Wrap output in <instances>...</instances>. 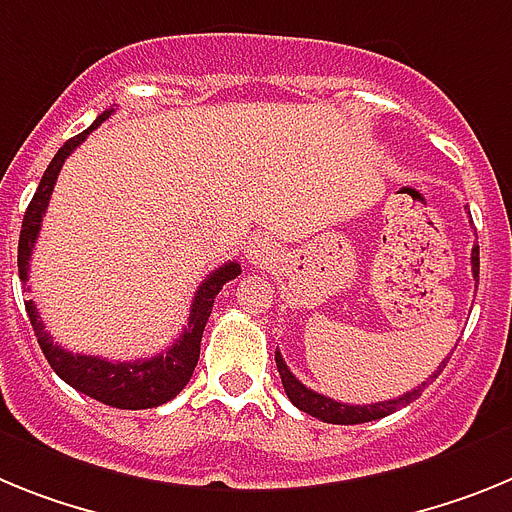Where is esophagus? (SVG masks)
I'll use <instances>...</instances> for the list:
<instances>
[{
  "mask_svg": "<svg viewBox=\"0 0 512 512\" xmlns=\"http://www.w3.org/2000/svg\"><path fill=\"white\" fill-rule=\"evenodd\" d=\"M247 255H250V262H255V265H270V262L275 260L273 239L255 237L250 242V250H247Z\"/></svg>",
  "mask_w": 512,
  "mask_h": 512,
  "instance_id": "1",
  "label": "esophagus"
}]
</instances>
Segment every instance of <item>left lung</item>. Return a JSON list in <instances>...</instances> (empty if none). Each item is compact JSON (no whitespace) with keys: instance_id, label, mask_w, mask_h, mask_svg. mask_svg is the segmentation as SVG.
Masks as SVG:
<instances>
[{"instance_id":"1","label":"left lung","mask_w":512,"mask_h":512,"mask_svg":"<svg viewBox=\"0 0 512 512\" xmlns=\"http://www.w3.org/2000/svg\"><path fill=\"white\" fill-rule=\"evenodd\" d=\"M471 273L477 278L479 283V244L471 247ZM446 361L438 366V371L430 376V381L438 376V373L446 368ZM275 366H278V373H281V381H283V389H286L288 399H291L301 412L306 415L317 417L322 422H332V425H361V422H371V420H381V417L391 415V412H397L399 407H407L410 402H415L417 397L422 394V386L428 384V381H422V386H417L415 391H407L404 397L399 399H389V402H376V404H342L335 402V399L324 397V394H317V391L306 389L291 371H288L286 361H283V355L275 350Z\"/></svg>"}]
</instances>
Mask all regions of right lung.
<instances>
[{
	"mask_svg": "<svg viewBox=\"0 0 512 512\" xmlns=\"http://www.w3.org/2000/svg\"><path fill=\"white\" fill-rule=\"evenodd\" d=\"M115 110H105V113L92 123L87 131H82L79 136L66 141L56 157L51 159L48 170L43 172V180L35 190L33 201H30L28 211H25V219H22L20 229V247H17V268H20V281H28L30 270V255L35 250V239L41 234V221L46 216L48 201H51L53 185H56V177H59L61 167L69 159V154L87 139V133L95 131L102 121H108ZM242 273V265L239 262H226L221 268L213 270L206 281L198 286L195 291V299L190 304V317L188 327L172 342L170 348L164 353L154 355V358H144V361H105L100 355H82V353H69L61 345L53 342V337L48 335L46 324H43L41 314L35 309L33 301H25V309H28L30 324H33V332L38 337V345H41L46 361L51 363V368L59 373L61 379L69 386H74L77 391L87 394V397L97 399L102 404H110V407H118V410H149V407H159V404L170 402L185 389V384L193 376L195 366H198V358H201V337L206 330V322L211 317L213 299L219 296V291L224 288V283L234 281L237 275ZM30 291V288H28Z\"/></svg>",
	"mask_w": 512,
	"mask_h": 512,
	"instance_id": "right-lung-1",
	"label": "right lung"
}]
</instances>
